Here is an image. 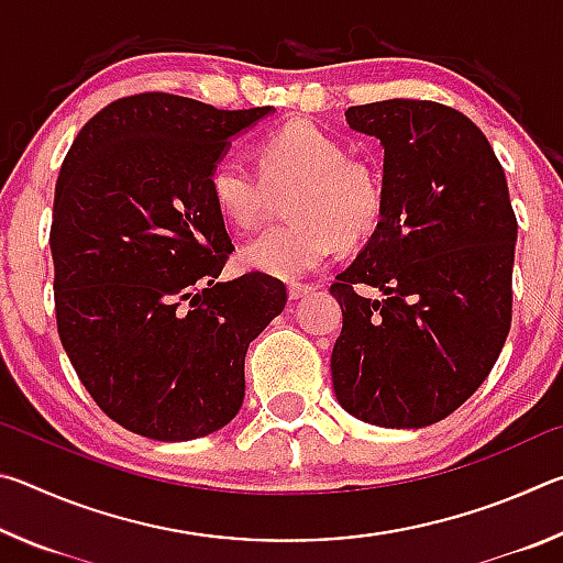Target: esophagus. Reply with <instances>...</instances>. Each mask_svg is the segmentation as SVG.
<instances>
[{
    "label": "esophagus",
    "instance_id": "esophagus-1",
    "mask_svg": "<svg viewBox=\"0 0 563 563\" xmlns=\"http://www.w3.org/2000/svg\"><path fill=\"white\" fill-rule=\"evenodd\" d=\"M312 290H316V285H308V283H290L288 285L290 300H300V298H305V295H310Z\"/></svg>",
    "mask_w": 563,
    "mask_h": 563
}]
</instances>
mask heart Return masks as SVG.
<instances>
[{
	"mask_svg": "<svg viewBox=\"0 0 563 563\" xmlns=\"http://www.w3.org/2000/svg\"><path fill=\"white\" fill-rule=\"evenodd\" d=\"M258 170L235 156L218 158L208 174V194L218 216L247 231L258 225L271 188L295 184L288 198L292 221L265 228L241 247V263L273 278L295 280L312 273L335 251L340 238L355 243L383 221L385 188L365 161L312 121H290L258 144Z\"/></svg>",
	"mask_w": 563,
	"mask_h": 563,
	"instance_id": "heart-1",
	"label": "heart"
}]
</instances>
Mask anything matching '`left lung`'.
Segmentation results:
<instances>
[{
  "instance_id": "1",
  "label": "left lung",
  "mask_w": 563,
  "mask_h": 563,
  "mask_svg": "<svg viewBox=\"0 0 563 563\" xmlns=\"http://www.w3.org/2000/svg\"><path fill=\"white\" fill-rule=\"evenodd\" d=\"M345 117L385 148V211L330 285L342 308L332 387L362 422L419 430L462 407L499 357L517 216L499 158L462 111L389 99ZM360 284L384 298L365 299Z\"/></svg>"
}]
</instances>
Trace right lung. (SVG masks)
<instances>
[{
    "label": "right lung",
    "instance_id": "1",
    "mask_svg": "<svg viewBox=\"0 0 563 563\" xmlns=\"http://www.w3.org/2000/svg\"><path fill=\"white\" fill-rule=\"evenodd\" d=\"M271 111L133 93L64 158L49 233L56 328L93 402L129 432L198 440L243 405L247 345L288 292L258 271L216 280L233 243L208 174Z\"/></svg>",
    "mask_w": 563,
    "mask_h": 563
}]
</instances>
